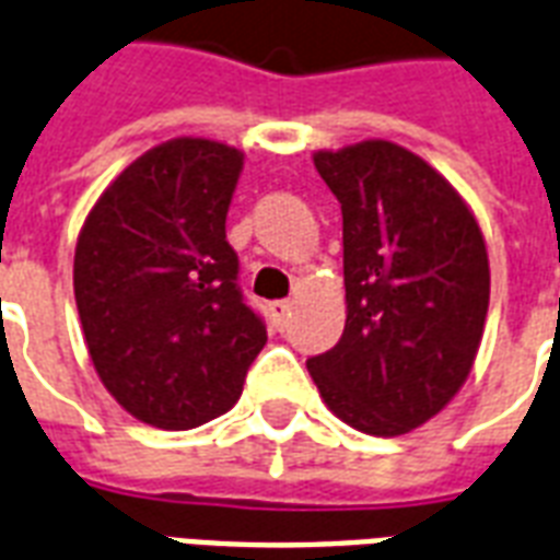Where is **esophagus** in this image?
<instances>
[{
    "instance_id": "1",
    "label": "esophagus",
    "mask_w": 560,
    "mask_h": 560,
    "mask_svg": "<svg viewBox=\"0 0 560 560\" xmlns=\"http://www.w3.org/2000/svg\"><path fill=\"white\" fill-rule=\"evenodd\" d=\"M270 311H272V319H276L279 326H288V317H290V311H293V305H290V302H272Z\"/></svg>"
}]
</instances>
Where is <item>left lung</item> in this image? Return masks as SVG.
<instances>
[{
	"label": "left lung",
	"instance_id": "1",
	"mask_svg": "<svg viewBox=\"0 0 560 560\" xmlns=\"http://www.w3.org/2000/svg\"><path fill=\"white\" fill-rule=\"evenodd\" d=\"M314 166L343 211L347 326L308 373L347 425L408 434L476 364L490 302L485 234L467 199L399 143L319 149Z\"/></svg>",
	"mask_w": 560,
	"mask_h": 560
}]
</instances>
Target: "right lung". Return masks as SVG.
Masks as SVG:
<instances>
[{
    "label": "right lung",
    "mask_w": 560,
    "mask_h": 560,
    "mask_svg": "<svg viewBox=\"0 0 560 560\" xmlns=\"http://www.w3.org/2000/svg\"><path fill=\"white\" fill-rule=\"evenodd\" d=\"M241 173V149L173 138L135 158L81 225L72 290L88 355L105 390L155 429L229 411L267 343L225 241Z\"/></svg>",
    "instance_id": "1"
}]
</instances>
